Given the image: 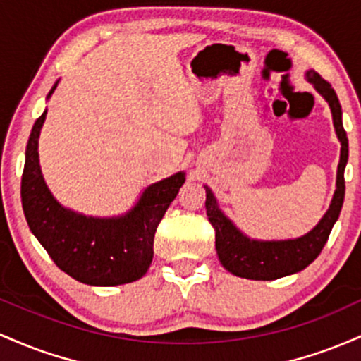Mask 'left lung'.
Instances as JSON below:
<instances>
[{
    "label": "left lung",
    "mask_w": 361,
    "mask_h": 361,
    "mask_svg": "<svg viewBox=\"0 0 361 361\" xmlns=\"http://www.w3.org/2000/svg\"><path fill=\"white\" fill-rule=\"evenodd\" d=\"M307 80L329 104L336 135L341 141V157H339L338 164L333 201L321 221L309 233L298 238H288V240H254L242 233L225 216L224 212L218 208L216 197L213 196L212 189L204 185L206 214L214 228V245H216L218 259L224 268L235 276L271 281V279L288 276V274L305 269L321 254L327 238H329L331 230L341 213L344 201V167L348 161V137L343 128L341 104H339L334 88L319 73L309 70Z\"/></svg>",
    "instance_id": "8db88e82"
}]
</instances>
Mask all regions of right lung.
I'll return each instance as SVG.
<instances>
[{"mask_svg": "<svg viewBox=\"0 0 361 361\" xmlns=\"http://www.w3.org/2000/svg\"><path fill=\"white\" fill-rule=\"evenodd\" d=\"M46 114L32 128L22 176V206L32 233L56 266L76 281L92 286L136 281L152 264L157 226L184 184L185 172L148 185L135 208L121 216L93 218L73 212L54 200L40 172L37 148Z\"/></svg>", "mask_w": 361, "mask_h": 361, "instance_id": "1", "label": "right lung"}]
</instances>
